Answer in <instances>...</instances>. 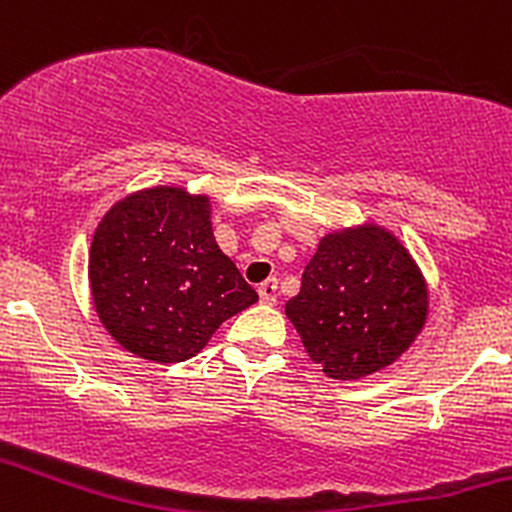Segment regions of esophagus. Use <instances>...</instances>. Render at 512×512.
I'll return each mask as SVG.
<instances>
[{"label": "esophagus", "instance_id": "1", "mask_svg": "<svg viewBox=\"0 0 512 512\" xmlns=\"http://www.w3.org/2000/svg\"><path fill=\"white\" fill-rule=\"evenodd\" d=\"M257 292H260V300L265 302V305H275L277 302V280L275 277L267 282H262V285L257 287Z\"/></svg>", "mask_w": 512, "mask_h": 512}]
</instances>
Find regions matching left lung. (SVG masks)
<instances>
[{
	"label": "left lung",
	"instance_id": "obj_1",
	"mask_svg": "<svg viewBox=\"0 0 512 512\" xmlns=\"http://www.w3.org/2000/svg\"><path fill=\"white\" fill-rule=\"evenodd\" d=\"M430 312L423 270L377 222L327 232L287 300L307 357L330 380H362L413 347Z\"/></svg>",
	"mask_w": 512,
	"mask_h": 512
}]
</instances>
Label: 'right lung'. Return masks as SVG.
I'll use <instances>...</instances> for the list:
<instances>
[{
    "label": "right lung",
    "mask_w": 512,
    "mask_h": 512,
    "mask_svg": "<svg viewBox=\"0 0 512 512\" xmlns=\"http://www.w3.org/2000/svg\"><path fill=\"white\" fill-rule=\"evenodd\" d=\"M89 295L117 345L150 362L195 357L257 302L212 235V197L155 185L114 202L94 227Z\"/></svg>",
    "instance_id": "obj_1"
}]
</instances>
